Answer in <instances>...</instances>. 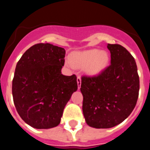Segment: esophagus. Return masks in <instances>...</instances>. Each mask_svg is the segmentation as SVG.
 <instances>
[{
	"instance_id": "1",
	"label": "esophagus",
	"mask_w": 150,
	"mask_h": 150,
	"mask_svg": "<svg viewBox=\"0 0 150 150\" xmlns=\"http://www.w3.org/2000/svg\"><path fill=\"white\" fill-rule=\"evenodd\" d=\"M76 81H77L78 89H79L80 87H81V78H80V76H78L77 79H76Z\"/></svg>"
}]
</instances>
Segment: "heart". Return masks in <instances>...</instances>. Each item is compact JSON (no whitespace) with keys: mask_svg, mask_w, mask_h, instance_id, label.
<instances>
[{"mask_svg":"<svg viewBox=\"0 0 150 150\" xmlns=\"http://www.w3.org/2000/svg\"><path fill=\"white\" fill-rule=\"evenodd\" d=\"M110 55L106 50L98 49L74 52L70 57V62L76 67H84L85 73L88 76H96L107 67Z\"/></svg>","mask_w":150,"mask_h":150,"instance_id":"b5f03b06","label":"heart"}]
</instances>
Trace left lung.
Returning <instances> with one entry per match:
<instances>
[{"label": "left lung", "mask_w": 150, "mask_h": 150, "mask_svg": "<svg viewBox=\"0 0 150 150\" xmlns=\"http://www.w3.org/2000/svg\"><path fill=\"white\" fill-rule=\"evenodd\" d=\"M110 65L94 77L83 76V112L87 125L110 128L122 122L138 98L140 81L134 59L119 44H107Z\"/></svg>", "instance_id": "left-lung-1"}]
</instances>
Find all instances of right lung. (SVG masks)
I'll return each mask as SVG.
<instances>
[{
	"label": "right lung",
	"mask_w": 150,
	"mask_h": 150,
	"mask_svg": "<svg viewBox=\"0 0 150 150\" xmlns=\"http://www.w3.org/2000/svg\"><path fill=\"white\" fill-rule=\"evenodd\" d=\"M65 50L38 43L22 55L16 67L12 92L18 115L38 129L58 126L71 95L77 90L75 75L62 74Z\"/></svg>",
	"instance_id": "obj_1"
}]
</instances>
